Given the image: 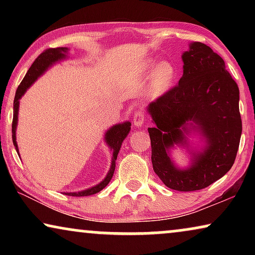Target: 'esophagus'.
Here are the masks:
<instances>
[{
    "label": "esophagus",
    "mask_w": 255,
    "mask_h": 255,
    "mask_svg": "<svg viewBox=\"0 0 255 255\" xmlns=\"http://www.w3.org/2000/svg\"><path fill=\"white\" fill-rule=\"evenodd\" d=\"M145 123V113L142 110H137L133 115V124L135 127H141Z\"/></svg>",
    "instance_id": "obj_1"
}]
</instances>
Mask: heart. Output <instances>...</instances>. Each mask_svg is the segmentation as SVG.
I'll return each mask as SVG.
<instances>
[{
	"label": "heart",
	"mask_w": 255,
	"mask_h": 255,
	"mask_svg": "<svg viewBox=\"0 0 255 255\" xmlns=\"http://www.w3.org/2000/svg\"><path fill=\"white\" fill-rule=\"evenodd\" d=\"M174 68L169 62H161L153 73L151 81V92L154 95L165 93L172 85L174 79Z\"/></svg>",
	"instance_id": "1"
}]
</instances>
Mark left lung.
Wrapping results in <instances>:
<instances>
[{
	"mask_svg": "<svg viewBox=\"0 0 255 255\" xmlns=\"http://www.w3.org/2000/svg\"><path fill=\"white\" fill-rule=\"evenodd\" d=\"M179 83L148 106L154 127L148 128L153 169L165 186L179 191L207 188L235 163L242 137L239 88L225 62L203 43L182 54ZM207 138V147L194 156L188 170H177L168 155L174 143L185 142L187 123ZM193 125V124H190Z\"/></svg>",
	"mask_w": 255,
	"mask_h": 255,
	"instance_id": "obj_1",
	"label": "left lung"
}]
</instances>
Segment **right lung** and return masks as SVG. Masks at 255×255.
I'll return each mask as SVG.
<instances>
[{
	"label": "right lung",
	"mask_w": 255,
	"mask_h": 255,
	"mask_svg": "<svg viewBox=\"0 0 255 255\" xmlns=\"http://www.w3.org/2000/svg\"><path fill=\"white\" fill-rule=\"evenodd\" d=\"M67 52V48L66 47H59V48H48V50H45L43 53L38 55L36 60L33 61V64L31 65V67L27 71L26 75L24 76L22 82L19 83L18 88L16 90L15 100H13V118H12V142L15 145L16 151L18 153V147H17L16 142V125H17V114H18V106H19V99L24 95V93L26 92V89L32 85V83L38 79V76L43 74V73L46 71V69L50 67V66L53 64V62L61 60L64 59L66 55L65 53ZM131 130V123H123V124H117L110 128L109 131L107 132L106 134V141L107 144L109 145V147L114 151V156L113 161H111V167L109 173L106 176L102 182L97 184V186L89 188V189L79 191V193H65L68 196H89V195L96 194L103 189L104 187L107 186L108 183L110 182L111 177L114 175L115 167H116V159L118 155V152H120L121 145L123 140L127 137L128 132Z\"/></svg>",
	"instance_id": "1"
}]
</instances>
